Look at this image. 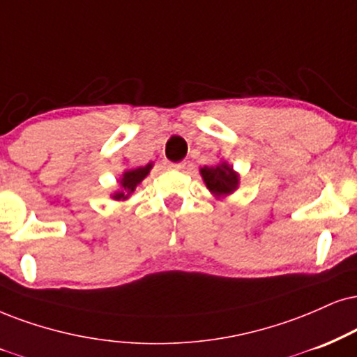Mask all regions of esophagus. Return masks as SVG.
I'll list each match as a JSON object with an SVG mask.
<instances>
[{"instance_id":"1","label":"esophagus","mask_w":357,"mask_h":357,"mask_svg":"<svg viewBox=\"0 0 357 357\" xmlns=\"http://www.w3.org/2000/svg\"><path fill=\"white\" fill-rule=\"evenodd\" d=\"M167 169H170V170H183V169H185V162H178V164H172V162H167Z\"/></svg>"}]
</instances>
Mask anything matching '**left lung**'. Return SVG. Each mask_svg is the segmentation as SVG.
I'll return each instance as SVG.
<instances>
[{
	"instance_id": "8db88e82",
	"label": "left lung",
	"mask_w": 357,
	"mask_h": 357,
	"mask_svg": "<svg viewBox=\"0 0 357 357\" xmlns=\"http://www.w3.org/2000/svg\"><path fill=\"white\" fill-rule=\"evenodd\" d=\"M200 175L204 178L206 188L213 193L217 199L220 197L230 195L238 188L240 183V175L233 170L227 162H222V164L215 167H202Z\"/></svg>"
}]
</instances>
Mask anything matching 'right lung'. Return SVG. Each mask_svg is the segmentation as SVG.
Segmentation results:
<instances>
[{
  "label": "right lung",
  "mask_w": 357,
  "mask_h": 357,
  "mask_svg": "<svg viewBox=\"0 0 357 357\" xmlns=\"http://www.w3.org/2000/svg\"><path fill=\"white\" fill-rule=\"evenodd\" d=\"M153 167V164H147L145 167H137V169H130V170H126L124 174H122L121 180H119V183H121V190H117L116 193L112 195L114 200H127L130 197V193H134L135 187L139 185L142 180L147 177L149 172Z\"/></svg>",
  "instance_id": "obj_1"
}]
</instances>
